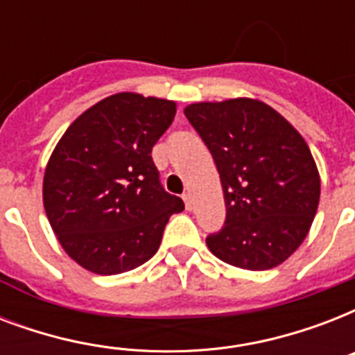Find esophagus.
Instances as JSON below:
<instances>
[{
	"instance_id": "1",
	"label": "esophagus",
	"mask_w": 355,
	"mask_h": 355,
	"mask_svg": "<svg viewBox=\"0 0 355 355\" xmlns=\"http://www.w3.org/2000/svg\"><path fill=\"white\" fill-rule=\"evenodd\" d=\"M182 199H184V205H186V210H191V208H193V205H191V195L184 193Z\"/></svg>"
}]
</instances>
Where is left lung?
Here are the masks:
<instances>
[{
	"mask_svg": "<svg viewBox=\"0 0 355 355\" xmlns=\"http://www.w3.org/2000/svg\"><path fill=\"white\" fill-rule=\"evenodd\" d=\"M184 114L221 177L227 221L206 237L211 254L247 270L284 263L306 239L319 206L320 177L308 144L258 99L193 103Z\"/></svg>",
	"mask_w": 355,
	"mask_h": 355,
	"instance_id": "1",
	"label": "left lung"
}]
</instances>
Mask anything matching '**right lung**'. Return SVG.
I'll use <instances>...</instances> for the list:
<instances>
[{
    "instance_id": "1",
    "label": "right lung",
    "mask_w": 355,
    "mask_h": 355,
    "mask_svg": "<svg viewBox=\"0 0 355 355\" xmlns=\"http://www.w3.org/2000/svg\"><path fill=\"white\" fill-rule=\"evenodd\" d=\"M175 101L121 92L96 103L58 139L44 173V208L69 258L96 275L150 259L173 214L150 150L175 119Z\"/></svg>"
}]
</instances>
